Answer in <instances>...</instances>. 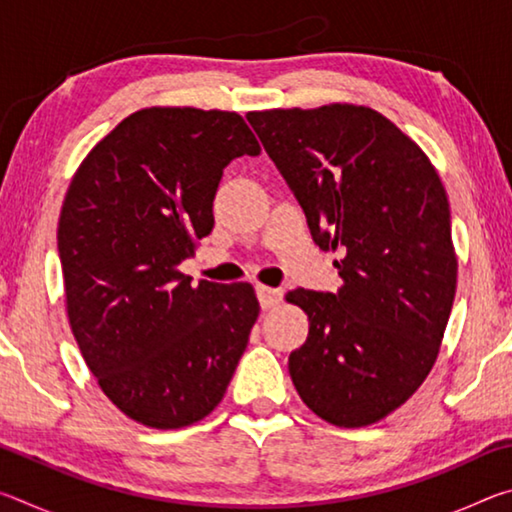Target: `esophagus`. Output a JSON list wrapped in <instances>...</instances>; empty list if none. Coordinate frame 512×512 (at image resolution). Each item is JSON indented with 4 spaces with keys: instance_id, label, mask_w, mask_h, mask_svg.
<instances>
[{
    "instance_id": "esophagus-1",
    "label": "esophagus",
    "mask_w": 512,
    "mask_h": 512,
    "mask_svg": "<svg viewBox=\"0 0 512 512\" xmlns=\"http://www.w3.org/2000/svg\"><path fill=\"white\" fill-rule=\"evenodd\" d=\"M257 300L262 309H271L277 307L282 302V291L280 289H271V287H257Z\"/></svg>"
}]
</instances>
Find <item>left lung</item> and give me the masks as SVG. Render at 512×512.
Wrapping results in <instances>:
<instances>
[{"instance_id": "1", "label": "left lung", "mask_w": 512, "mask_h": 512, "mask_svg": "<svg viewBox=\"0 0 512 512\" xmlns=\"http://www.w3.org/2000/svg\"><path fill=\"white\" fill-rule=\"evenodd\" d=\"M320 250H341L336 293L296 289L309 336L293 386L336 427H366L418 391L456 293L452 214L420 146L379 112L332 103L248 112Z\"/></svg>"}]
</instances>
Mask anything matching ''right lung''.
Returning <instances> with one entry per match:
<instances>
[{
    "instance_id": "obj_1",
    "label": "right lung",
    "mask_w": 512,
    "mask_h": 512,
    "mask_svg": "<svg viewBox=\"0 0 512 512\" xmlns=\"http://www.w3.org/2000/svg\"><path fill=\"white\" fill-rule=\"evenodd\" d=\"M259 144L237 112L146 108L94 146L58 221L67 316L101 391L155 429L223 400L259 316L250 284L178 266L214 228L223 169Z\"/></svg>"
}]
</instances>
